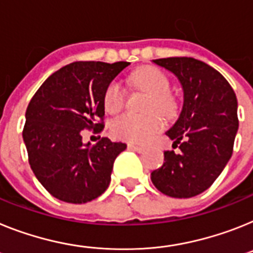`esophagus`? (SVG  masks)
Returning <instances> with one entry per match:
<instances>
[{
	"instance_id": "34e87169",
	"label": "esophagus",
	"mask_w": 253,
	"mask_h": 253,
	"mask_svg": "<svg viewBox=\"0 0 253 253\" xmlns=\"http://www.w3.org/2000/svg\"><path fill=\"white\" fill-rule=\"evenodd\" d=\"M128 148H129V150L135 151V152H139V153L144 152V150H146V148L142 147V146H137V144H133V143H129Z\"/></svg>"
}]
</instances>
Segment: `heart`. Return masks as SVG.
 Segmentation results:
<instances>
[{"label":"heart","mask_w":253,"mask_h":253,"mask_svg":"<svg viewBox=\"0 0 253 253\" xmlns=\"http://www.w3.org/2000/svg\"><path fill=\"white\" fill-rule=\"evenodd\" d=\"M130 82L135 87L143 88L151 94L148 110H157L160 114L170 116L175 112V100L169 94L170 82L161 71L155 68H143L131 75ZM125 102V89L119 82H111L103 97L106 111L116 112ZM163 119L155 112L138 115L125 112L116 116L111 123V131L115 137L131 142H146L163 128Z\"/></svg>","instance_id":"heart-1"}]
</instances>
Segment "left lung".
<instances>
[{"label":"left lung","mask_w":253,"mask_h":253,"mask_svg":"<svg viewBox=\"0 0 253 253\" xmlns=\"http://www.w3.org/2000/svg\"><path fill=\"white\" fill-rule=\"evenodd\" d=\"M178 78L183 90L179 118L166 135L180 152H164V165L151 172L153 185L174 198L206 191L232 157L238 131V102L225 78L193 57L152 60Z\"/></svg>","instance_id":"obj_1"}]
</instances>
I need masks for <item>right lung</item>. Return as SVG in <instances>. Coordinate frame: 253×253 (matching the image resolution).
<instances>
[{
    "label": "right lung",
    "instance_id": "1",
    "mask_svg": "<svg viewBox=\"0 0 253 253\" xmlns=\"http://www.w3.org/2000/svg\"><path fill=\"white\" fill-rule=\"evenodd\" d=\"M129 65L71 62L47 78L30 100L23 130L30 168L57 200L85 204L109 187L114 161L126 144L102 138L92 146L84 143L82 130H102L106 89Z\"/></svg>",
    "mask_w": 253,
    "mask_h": 253
}]
</instances>
